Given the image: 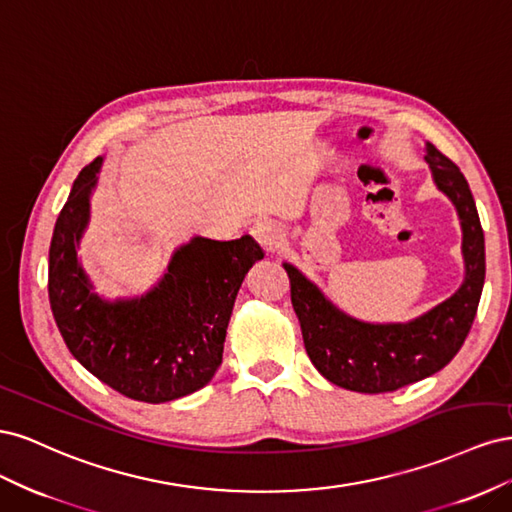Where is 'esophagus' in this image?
<instances>
[{
    "label": "esophagus",
    "instance_id": "1",
    "mask_svg": "<svg viewBox=\"0 0 512 512\" xmlns=\"http://www.w3.org/2000/svg\"><path fill=\"white\" fill-rule=\"evenodd\" d=\"M252 235L254 239L265 247L267 252H273L277 245H282V239H284V232L282 228L277 226L275 222L271 220H258L254 226H252Z\"/></svg>",
    "mask_w": 512,
    "mask_h": 512
}]
</instances>
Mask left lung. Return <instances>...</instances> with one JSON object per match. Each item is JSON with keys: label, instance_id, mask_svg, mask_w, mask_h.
<instances>
[{"label": "left lung", "instance_id": "left-lung-1", "mask_svg": "<svg viewBox=\"0 0 512 512\" xmlns=\"http://www.w3.org/2000/svg\"><path fill=\"white\" fill-rule=\"evenodd\" d=\"M438 188L453 200L463 228L466 280L425 316L408 324H365L344 316L292 265L290 301L299 316L307 356L329 382L356 393H391L436 374L466 342L485 284V237L472 192L455 162L427 143Z\"/></svg>", "mask_w": 512, "mask_h": 512}]
</instances>
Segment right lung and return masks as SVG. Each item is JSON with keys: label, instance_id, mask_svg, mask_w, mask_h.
<instances>
[{"label": "right lung", "instance_id": "right-lung-1", "mask_svg": "<svg viewBox=\"0 0 512 512\" xmlns=\"http://www.w3.org/2000/svg\"><path fill=\"white\" fill-rule=\"evenodd\" d=\"M102 158L76 177L49 250V301L72 356L113 391L147 404L190 395L222 363L228 320L258 243L196 237L173 256L164 280L141 299L104 303L89 290L76 245Z\"/></svg>", "mask_w": 512, "mask_h": 512}]
</instances>
